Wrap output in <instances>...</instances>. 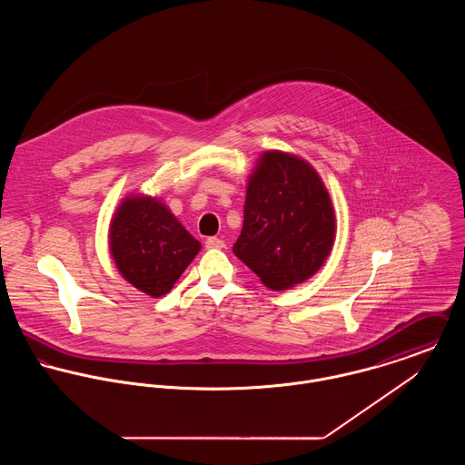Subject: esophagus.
<instances>
[{"instance_id": "obj_1", "label": "esophagus", "mask_w": 465, "mask_h": 465, "mask_svg": "<svg viewBox=\"0 0 465 465\" xmlns=\"http://www.w3.org/2000/svg\"><path fill=\"white\" fill-rule=\"evenodd\" d=\"M205 247H207V249H223V247H225V242L220 240V238H216V236H211V238L205 240Z\"/></svg>"}]
</instances>
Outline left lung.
Wrapping results in <instances>:
<instances>
[{
    "label": "left lung",
    "mask_w": 465,
    "mask_h": 465,
    "mask_svg": "<svg viewBox=\"0 0 465 465\" xmlns=\"http://www.w3.org/2000/svg\"><path fill=\"white\" fill-rule=\"evenodd\" d=\"M334 234V207L317 170L295 153L263 152L247 181L236 258L266 288L282 292L324 266Z\"/></svg>",
    "instance_id": "1"
}]
</instances>
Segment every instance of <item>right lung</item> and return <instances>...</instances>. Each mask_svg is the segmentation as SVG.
Here are the masks:
<instances>
[{
  "label": "right lung",
  "mask_w": 465,
  "mask_h": 465,
  "mask_svg": "<svg viewBox=\"0 0 465 465\" xmlns=\"http://www.w3.org/2000/svg\"><path fill=\"white\" fill-rule=\"evenodd\" d=\"M200 247L166 203L144 193L122 200L109 225V251L118 272L155 299L173 288Z\"/></svg>",
  "instance_id": "add662e5"
}]
</instances>
